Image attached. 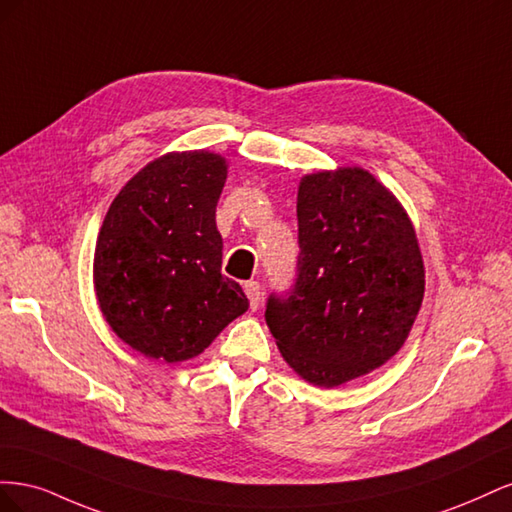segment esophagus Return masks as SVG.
Instances as JSON below:
<instances>
[{
    "instance_id": "34e87169",
    "label": "esophagus",
    "mask_w": 512,
    "mask_h": 512,
    "mask_svg": "<svg viewBox=\"0 0 512 512\" xmlns=\"http://www.w3.org/2000/svg\"><path fill=\"white\" fill-rule=\"evenodd\" d=\"M245 294H247V299H250V309H256L260 307V284L258 282H245Z\"/></svg>"
}]
</instances>
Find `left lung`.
<instances>
[{
    "label": "left lung",
    "instance_id": "1",
    "mask_svg": "<svg viewBox=\"0 0 512 512\" xmlns=\"http://www.w3.org/2000/svg\"><path fill=\"white\" fill-rule=\"evenodd\" d=\"M292 286L267 299V324L307 382L339 386L404 346L425 292L412 222L363 168L301 179Z\"/></svg>",
    "mask_w": 512,
    "mask_h": 512
}]
</instances>
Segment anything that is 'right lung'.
<instances>
[{"mask_svg":"<svg viewBox=\"0 0 512 512\" xmlns=\"http://www.w3.org/2000/svg\"><path fill=\"white\" fill-rule=\"evenodd\" d=\"M226 173L215 153H168L123 185L106 213L94 258L98 303L111 329L149 359H192L250 307L222 275L215 207Z\"/></svg>","mask_w":512,"mask_h":512,"instance_id":"obj_1","label":"right lung"}]
</instances>
